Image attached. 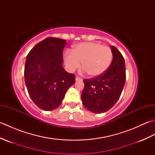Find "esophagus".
<instances>
[{
	"label": "esophagus",
	"mask_w": 155,
	"mask_h": 155,
	"mask_svg": "<svg viewBox=\"0 0 155 155\" xmlns=\"http://www.w3.org/2000/svg\"><path fill=\"white\" fill-rule=\"evenodd\" d=\"M76 81H82L83 79H82V78H81V77H76Z\"/></svg>",
	"instance_id": "34e87169"
}]
</instances>
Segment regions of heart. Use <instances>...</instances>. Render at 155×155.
<instances>
[{
    "instance_id": "1",
    "label": "heart",
    "mask_w": 155,
    "mask_h": 155,
    "mask_svg": "<svg viewBox=\"0 0 155 155\" xmlns=\"http://www.w3.org/2000/svg\"><path fill=\"white\" fill-rule=\"evenodd\" d=\"M113 54L110 47L94 42H81L74 47L72 51L67 50L64 53V63L67 69L74 72L81 65L82 74L89 73L97 77L106 72L113 61Z\"/></svg>"
}]
</instances>
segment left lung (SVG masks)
Returning a JSON list of instances; mask_svg holds the SVG:
<instances>
[{
	"label": "left lung",
	"mask_w": 155,
	"mask_h": 155,
	"mask_svg": "<svg viewBox=\"0 0 155 155\" xmlns=\"http://www.w3.org/2000/svg\"><path fill=\"white\" fill-rule=\"evenodd\" d=\"M113 58L108 70L99 77L83 80L82 103L87 110L100 114L113 107L119 98L126 80L124 59L118 49L111 46Z\"/></svg>",
	"instance_id": "left-lung-1"
}]
</instances>
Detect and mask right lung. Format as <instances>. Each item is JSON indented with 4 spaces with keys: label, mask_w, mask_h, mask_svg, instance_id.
I'll list each match as a JSON object with an SVG mask.
<instances>
[{
    "label": "right lung",
    "mask_w": 155,
    "mask_h": 155,
    "mask_svg": "<svg viewBox=\"0 0 155 155\" xmlns=\"http://www.w3.org/2000/svg\"><path fill=\"white\" fill-rule=\"evenodd\" d=\"M64 39L48 37L36 45L28 54L25 81L35 104L43 110L60 106L67 90L75 82L74 74L62 67Z\"/></svg>",
    "instance_id": "obj_1"
}]
</instances>
